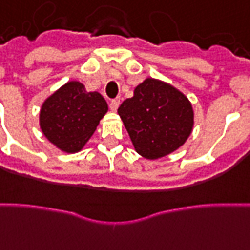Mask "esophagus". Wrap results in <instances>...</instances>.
I'll list each match as a JSON object with an SVG mask.
<instances>
[{"mask_svg":"<svg viewBox=\"0 0 250 250\" xmlns=\"http://www.w3.org/2000/svg\"><path fill=\"white\" fill-rule=\"evenodd\" d=\"M119 104H120V99H119V98H115V99H112V101L110 102L111 111H116V110H118V107H119Z\"/></svg>","mask_w":250,"mask_h":250,"instance_id":"34e87169","label":"esophagus"}]
</instances>
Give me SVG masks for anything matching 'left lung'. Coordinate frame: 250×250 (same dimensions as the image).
<instances>
[{"label":"left lung","instance_id":"left-lung-1","mask_svg":"<svg viewBox=\"0 0 250 250\" xmlns=\"http://www.w3.org/2000/svg\"><path fill=\"white\" fill-rule=\"evenodd\" d=\"M135 151L143 158L160 159L186 143L193 128L188 98L171 84L147 78L118 108Z\"/></svg>","mask_w":250,"mask_h":250}]
</instances>
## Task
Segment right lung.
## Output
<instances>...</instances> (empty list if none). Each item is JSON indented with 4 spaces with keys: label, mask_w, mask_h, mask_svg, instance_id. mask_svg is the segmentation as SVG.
<instances>
[{
    "label": "right lung",
    "mask_w": 250,
    "mask_h": 250,
    "mask_svg": "<svg viewBox=\"0 0 250 250\" xmlns=\"http://www.w3.org/2000/svg\"><path fill=\"white\" fill-rule=\"evenodd\" d=\"M107 110V102L99 92H87L82 83L71 81L43 102L41 130L59 149L78 152L95 132Z\"/></svg>",
    "instance_id": "add662e5"
}]
</instances>
